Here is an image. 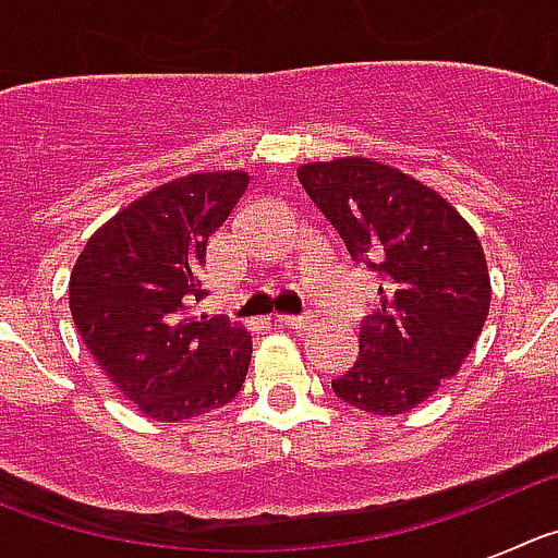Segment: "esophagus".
<instances>
[{"mask_svg": "<svg viewBox=\"0 0 558 558\" xmlns=\"http://www.w3.org/2000/svg\"><path fill=\"white\" fill-rule=\"evenodd\" d=\"M276 322L288 329H295V332H307V329L313 327V318H310L307 313L304 315H276Z\"/></svg>", "mask_w": 558, "mask_h": 558, "instance_id": "34e87169", "label": "esophagus"}]
</instances>
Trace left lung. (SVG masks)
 Here are the masks:
<instances>
[{
	"label": "left lung",
	"mask_w": 558,
	"mask_h": 558,
	"mask_svg": "<svg viewBox=\"0 0 558 558\" xmlns=\"http://www.w3.org/2000/svg\"><path fill=\"white\" fill-rule=\"evenodd\" d=\"M299 181L352 263L383 279L335 397L379 416L411 411L461 368L486 322L492 288L477 234L438 192L379 161H315Z\"/></svg>",
	"instance_id": "obj_1"
}]
</instances>
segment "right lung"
Wrapping results in <instances>:
<instances>
[{
    "mask_svg": "<svg viewBox=\"0 0 558 558\" xmlns=\"http://www.w3.org/2000/svg\"><path fill=\"white\" fill-rule=\"evenodd\" d=\"M245 172H195L113 215L69 279L83 343L113 386L156 422L215 411L243 388L251 338L206 299V243L243 198Z\"/></svg>",
    "mask_w": 558,
    "mask_h": 558,
    "instance_id": "1",
    "label": "right lung"
}]
</instances>
